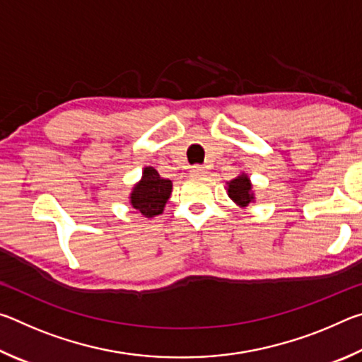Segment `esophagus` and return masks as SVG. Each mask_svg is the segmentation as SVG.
<instances>
[{
  "instance_id": "esophagus-1",
  "label": "esophagus",
  "mask_w": 362,
  "mask_h": 362,
  "mask_svg": "<svg viewBox=\"0 0 362 362\" xmlns=\"http://www.w3.org/2000/svg\"><path fill=\"white\" fill-rule=\"evenodd\" d=\"M189 173H192V175H203V174L206 173V170H204L203 166H198V164H196V166H193L192 170H189Z\"/></svg>"
}]
</instances>
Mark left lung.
Returning <instances> with one entry per match:
<instances>
[{
    "label": "left lung",
    "mask_w": 362,
    "mask_h": 362,
    "mask_svg": "<svg viewBox=\"0 0 362 362\" xmlns=\"http://www.w3.org/2000/svg\"><path fill=\"white\" fill-rule=\"evenodd\" d=\"M228 196L240 207H246L255 199L252 193V183L246 174L238 175L228 182Z\"/></svg>",
    "instance_id": "8db88e82"
}]
</instances>
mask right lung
<instances>
[{"instance_id": "obj_1", "label": "right lung", "mask_w": 362, "mask_h": 362, "mask_svg": "<svg viewBox=\"0 0 362 362\" xmlns=\"http://www.w3.org/2000/svg\"><path fill=\"white\" fill-rule=\"evenodd\" d=\"M170 193H173V182L163 179L156 169L145 168L142 179L132 188L131 204L144 217L151 218L163 214Z\"/></svg>"}]
</instances>
